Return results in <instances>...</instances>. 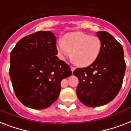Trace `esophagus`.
<instances>
[{
	"label": "esophagus",
	"instance_id": "34e87169",
	"mask_svg": "<svg viewBox=\"0 0 131 131\" xmlns=\"http://www.w3.org/2000/svg\"><path fill=\"white\" fill-rule=\"evenodd\" d=\"M71 71H72V72H73V71H75V67H73V66H71Z\"/></svg>",
	"mask_w": 131,
	"mask_h": 131
}]
</instances>
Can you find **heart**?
Here are the masks:
<instances>
[{
	"instance_id": "heart-1",
	"label": "heart",
	"mask_w": 131,
	"mask_h": 131,
	"mask_svg": "<svg viewBox=\"0 0 131 131\" xmlns=\"http://www.w3.org/2000/svg\"><path fill=\"white\" fill-rule=\"evenodd\" d=\"M102 47L100 40L96 36L83 33L68 34L63 40H59L57 50L60 58L64 59L71 54L73 62L79 67H87L93 63L100 54Z\"/></svg>"
}]
</instances>
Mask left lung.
<instances>
[{"label": "left lung", "instance_id": "left-lung-1", "mask_svg": "<svg viewBox=\"0 0 131 131\" xmlns=\"http://www.w3.org/2000/svg\"><path fill=\"white\" fill-rule=\"evenodd\" d=\"M97 36L102 47L96 60L87 67L77 68L73 72L79 79L77 95L88 107L103 106L115 98L126 70L121 43L107 31H99Z\"/></svg>", "mask_w": 131, "mask_h": 131}]
</instances>
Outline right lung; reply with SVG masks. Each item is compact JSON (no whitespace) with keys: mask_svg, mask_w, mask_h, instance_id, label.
<instances>
[{"mask_svg":"<svg viewBox=\"0 0 131 131\" xmlns=\"http://www.w3.org/2000/svg\"><path fill=\"white\" fill-rule=\"evenodd\" d=\"M56 42L53 33L40 31L21 39L10 52V80L24 106L48 108L58 97L61 81L72 75L71 67L56 56Z\"/></svg>","mask_w":131,"mask_h":131,"instance_id":"right-lung-1","label":"right lung"}]
</instances>
